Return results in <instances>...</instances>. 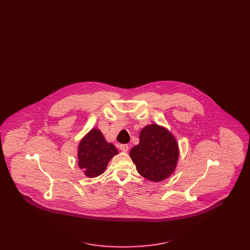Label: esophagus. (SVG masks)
Instances as JSON below:
<instances>
[{
	"mask_svg": "<svg viewBox=\"0 0 250 250\" xmlns=\"http://www.w3.org/2000/svg\"><path fill=\"white\" fill-rule=\"evenodd\" d=\"M120 150L122 151V152H127L128 151V149H129V145L128 144H121L119 146Z\"/></svg>",
	"mask_w": 250,
	"mask_h": 250,
	"instance_id": "34e87169",
	"label": "esophagus"
}]
</instances>
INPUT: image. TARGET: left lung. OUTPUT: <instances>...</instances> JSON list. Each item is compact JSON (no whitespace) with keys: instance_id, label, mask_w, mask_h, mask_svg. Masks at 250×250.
I'll return each mask as SVG.
<instances>
[{"instance_id":"obj_1","label":"left lung","mask_w":250,"mask_h":250,"mask_svg":"<svg viewBox=\"0 0 250 250\" xmlns=\"http://www.w3.org/2000/svg\"><path fill=\"white\" fill-rule=\"evenodd\" d=\"M179 146L173 134L166 127L152 124L140 133V143L129 152L138 172L152 182L168 178L175 170Z\"/></svg>"}]
</instances>
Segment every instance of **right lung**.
I'll use <instances>...</instances> for the list:
<instances>
[{
    "label": "right lung",
    "instance_id": "right-lung-1",
    "mask_svg": "<svg viewBox=\"0 0 250 250\" xmlns=\"http://www.w3.org/2000/svg\"><path fill=\"white\" fill-rule=\"evenodd\" d=\"M118 155L116 147L107 143L98 128L89 131L78 146V165L88 178H95L106 170L109 160Z\"/></svg>",
    "mask_w": 250,
    "mask_h": 250
}]
</instances>
